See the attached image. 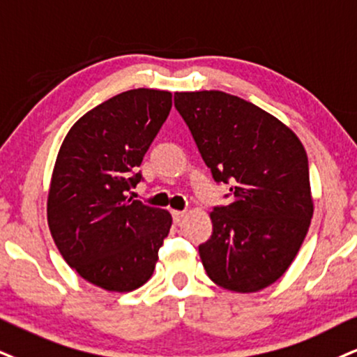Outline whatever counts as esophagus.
Segmentation results:
<instances>
[{"label":"esophagus","mask_w":357,"mask_h":357,"mask_svg":"<svg viewBox=\"0 0 357 357\" xmlns=\"http://www.w3.org/2000/svg\"><path fill=\"white\" fill-rule=\"evenodd\" d=\"M185 212H180V210H172V218H174L175 223H180V220L183 218Z\"/></svg>","instance_id":"obj_1"}]
</instances>
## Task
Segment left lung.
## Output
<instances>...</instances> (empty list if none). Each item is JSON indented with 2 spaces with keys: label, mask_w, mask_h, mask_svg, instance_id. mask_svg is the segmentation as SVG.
Instances as JSON below:
<instances>
[{
  "label": "left lung",
  "mask_w": 357,
  "mask_h": 357,
  "mask_svg": "<svg viewBox=\"0 0 357 357\" xmlns=\"http://www.w3.org/2000/svg\"><path fill=\"white\" fill-rule=\"evenodd\" d=\"M174 102L215 182L231 183V204L210 212L212 236L199 246L206 275L230 291H259L284 275L310 228L305 147L275 116L227 92H175Z\"/></svg>",
  "instance_id": "8db88e82"
}]
</instances>
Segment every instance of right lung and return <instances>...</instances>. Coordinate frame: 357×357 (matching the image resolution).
Listing matches in <instances>:
<instances>
[{
    "mask_svg": "<svg viewBox=\"0 0 357 357\" xmlns=\"http://www.w3.org/2000/svg\"><path fill=\"white\" fill-rule=\"evenodd\" d=\"M170 109L169 91H126L79 119L57 153L47 195L52 240L79 276L105 291L147 283L170 231L167 210L127 197Z\"/></svg>",
    "mask_w": 357,
    "mask_h": 357,
    "instance_id": "add662e5",
    "label": "right lung"
}]
</instances>
